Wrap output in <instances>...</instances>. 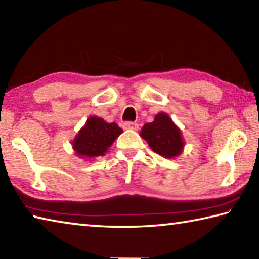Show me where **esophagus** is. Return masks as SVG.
<instances>
[{
    "label": "esophagus",
    "mask_w": 259,
    "mask_h": 259,
    "mask_svg": "<svg viewBox=\"0 0 259 259\" xmlns=\"http://www.w3.org/2000/svg\"><path fill=\"white\" fill-rule=\"evenodd\" d=\"M123 128L125 130H138L139 125H138V123H136V122L128 121V122H124V123H123Z\"/></svg>",
    "instance_id": "obj_1"
}]
</instances>
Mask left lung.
Here are the masks:
<instances>
[{"label": "left lung", "instance_id": "obj_1", "mask_svg": "<svg viewBox=\"0 0 259 259\" xmlns=\"http://www.w3.org/2000/svg\"><path fill=\"white\" fill-rule=\"evenodd\" d=\"M140 136L156 154L166 159L176 157L183 151L184 139L181 130L165 113L156 114L154 121L144 124Z\"/></svg>", "mask_w": 259, "mask_h": 259}]
</instances>
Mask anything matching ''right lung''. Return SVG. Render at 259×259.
Listing matches in <instances>:
<instances>
[{"instance_id": "obj_1", "label": "right lung", "mask_w": 259, "mask_h": 259, "mask_svg": "<svg viewBox=\"0 0 259 259\" xmlns=\"http://www.w3.org/2000/svg\"><path fill=\"white\" fill-rule=\"evenodd\" d=\"M123 133L115 122L107 123L98 116H90L73 140V148L80 157L94 159L103 156L119 136Z\"/></svg>"}]
</instances>
